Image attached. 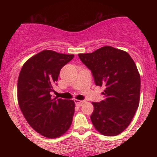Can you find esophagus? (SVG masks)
I'll use <instances>...</instances> for the list:
<instances>
[{
  "mask_svg": "<svg viewBox=\"0 0 157 157\" xmlns=\"http://www.w3.org/2000/svg\"><path fill=\"white\" fill-rule=\"evenodd\" d=\"M75 104H76L77 106H81V105H82V103H83L84 101H83V100H75Z\"/></svg>",
  "mask_w": 157,
  "mask_h": 157,
  "instance_id": "esophagus-1",
  "label": "esophagus"
}]
</instances>
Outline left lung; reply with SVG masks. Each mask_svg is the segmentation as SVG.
I'll return each mask as SVG.
<instances>
[{
	"label": "left lung",
	"instance_id": "8db88e82",
	"mask_svg": "<svg viewBox=\"0 0 157 157\" xmlns=\"http://www.w3.org/2000/svg\"><path fill=\"white\" fill-rule=\"evenodd\" d=\"M78 56L91 70L96 86L105 87L104 100L92 102V124L105 136L121 134L140 103V76L134 61L126 52L108 46Z\"/></svg>",
	"mask_w": 157,
	"mask_h": 157
}]
</instances>
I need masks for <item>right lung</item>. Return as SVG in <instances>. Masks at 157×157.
<instances>
[{
  "mask_svg": "<svg viewBox=\"0 0 157 157\" xmlns=\"http://www.w3.org/2000/svg\"><path fill=\"white\" fill-rule=\"evenodd\" d=\"M74 55L44 50L23 66L17 81L20 109L34 130L48 138L61 136L69 128L75 113L71 100L52 98L50 92L57 84L60 69Z\"/></svg>",
  "mask_w": 157,
  "mask_h": 157,
  "instance_id": "obj_1",
  "label": "right lung"
}]
</instances>
